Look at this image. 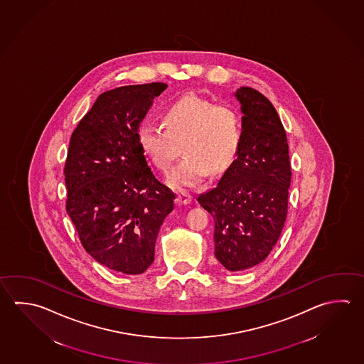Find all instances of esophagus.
Instances as JSON below:
<instances>
[{
	"instance_id": "1",
	"label": "esophagus",
	"mask_w": 364,
	"mask_h": 364,
	"mask_svg": "<svg viewBox=\"0 0 364 364\" xmlns=\"http://www.w3.org/2000/svg\"><path fill=\"white\" fill-rule=\"evenodd\" d=\"M192 196L187 191L177 192V203L181 205H186L188 203H191Z\"/></svg>"
}]
</instances>
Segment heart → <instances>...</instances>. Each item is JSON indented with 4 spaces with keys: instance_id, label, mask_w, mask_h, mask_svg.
Returning <instances> with one entry per match:
<instances>
[{
    "instance_id": "b5f03b06",
    "label": "heart",
    "mask_w": 364,
    "mask_h": 364,
    "mask_svg": "<svg viewBox=\"0 0 364 364\" xmlns=\"http://www.w3.org/2000/svg\"><path fill=\"white\" fill-rule=\"evenodd\" d=\"M161 122L164 129L149 123L141 126L139 145L164 172L178 158L182 146L186 156L168 177L173 187L198 185L208 173H225L240 151L242 119L235 106L188 95L168 106Z\"/></svg>"
}]
</instances>
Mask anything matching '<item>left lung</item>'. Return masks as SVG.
<instances>
[{"label":"left lung","instance_id":"obj_1","mask_svg":"<svg viewBox=\"0 0 364 364\" xmlns=\"http://www.w3.org/2000/svg\"><path fill=\"white\" fill-rule=\"evenodd\" d=\"M236 97L244 112L237 158L198 198L214 218L215 258L232 272L259 264L277 244L291 183L289 144L274 106L252 87H240Z\"/></svg>","mask_w":364,"mask_h":364}]
</instances>
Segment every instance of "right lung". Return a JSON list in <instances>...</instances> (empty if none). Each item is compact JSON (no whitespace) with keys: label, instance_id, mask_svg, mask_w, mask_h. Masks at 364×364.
<instances>
[{"label":"right lung","instance_id":"1","mask_svg":"<svg viewBox=\"0 0 364 364\" xmlns=\"http://www.w3.org/2000/svg\"><path fill=\"white\" fill-rule=\"evenodd\" d=\"M166 88L154 82L101 93L74 129L66 155V213L80 244L126 274L152 264L160 225L176 198L155 178L139 141L141 120Z\"/></svg>","mask_w":364,"mask_h":364}]
</instances>
